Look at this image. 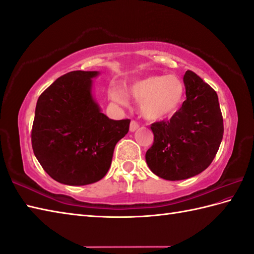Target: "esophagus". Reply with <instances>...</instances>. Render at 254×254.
<instances>
[{
    "label": "esophagus",
    "mask_w": 254,
    "mask_h": 254,
    "mask_svg": "<svg viewBox=\"0 0 254 254\" xmlns=\"http://www.w3.org/2000/svg\"><path fill=\"white\" fill-rule=\"evenodd\" d=\"M138 127H140V126H138V123H137L136 121L132 120V121H131V124H130V131H131V132H134V131L136 130V128H138Z\"/></svg>",
    "instance_id": "1"
}]
</instances>
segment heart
Masks as SVG:
<instances>
[{
  "mask_svg": "<svg viewBox=\"0 0 254 254\" xmlns=\"http://www.w3.org/2000/svg\"><path fill=\"white\" fill-rule=\"evenodd\" d=\"M127 92L141 101V112L150 120H162L175 113L182 106L185 88L176 76H148L127 87ZM109 97L119 104H126L127 97L121 90L111 88Z\"/></svg>",
  "mask_w": 254,
  "mask_h": 254,
  "instance_id": "heart-1",
  "label": "heart"
}]
</instances>
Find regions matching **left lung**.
Here are the masks:
<instances>
[{
  "label": "left lung",
  "instance_id": "obj_1",
  "mask_svg": "<svg viewBox=\"0 0 254 254\" xmlns=\"http://www.w3.org/2000/svg\"><path fill=\"white\" fill-rule=\"evenodd\" d=\"M186 100L168 121L151 124L153 145L145 158L150 170L167 181L196 176L210 165L223 136L217 92L197 74H184Z\"/></svg>",
  "mask_w": 254,
  "mask_h": 254
}]
</instances>
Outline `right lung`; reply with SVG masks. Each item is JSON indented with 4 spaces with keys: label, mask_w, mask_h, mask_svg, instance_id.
Here are the masks:
<instances>
[{
    "label": "right lung",
    "mask_w": 254,
    "mask_h": 254,
    "mask_svg": "<svg viewBox=\"0 0 254 254\" xmlns=\"http://www.w3.org/2000/svg\"><path fill=\"white\" fill-rule=\"evenodd\" d=\"M98 71H70L39 96L32 127V147L53 180L70 186L89 185L106 176L116 144L131 120H111L91 94Z\"/></svg>",
    "instance_id": "add662e5"
}]
</instances>
